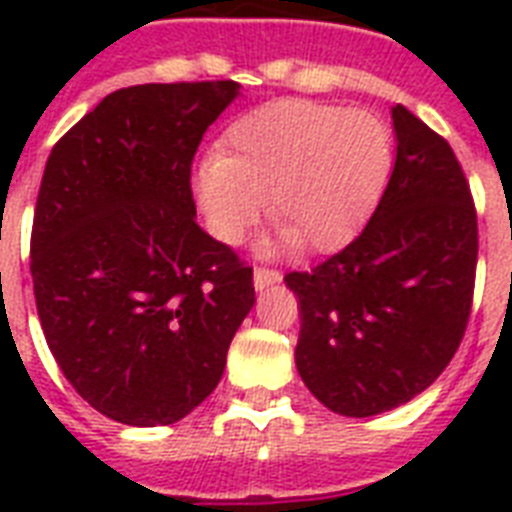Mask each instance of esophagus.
<instances>
[{"instance_id": "obj_1", "label": "esophagus", "mask_w": 512, "mask_h": 512, "mask_svg": "<svg viewBox=\"0 0 512 512\" xmlns=\"http://www.w3.org/2000/svg\"><path fill=\"white\" fill-rule=\"evenodd\" d=\"M281 273L273 271V268H265V265H257L255 268V287L265 289L271 287V284H279Z\"/></svg>"}]
</instances>
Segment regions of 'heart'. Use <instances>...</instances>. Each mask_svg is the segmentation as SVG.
I'll list each match as a JSON object with an SVG mask.
<instances>
[{"label":"heart","mask_w":512,"mask_h":512,"mask_svg":"<svg viewBox=\"0 0 512 512\" xmlns=\"http://www.w3.org/2000/svg\"><path fill=\"white\" fill-rule=\"evenodd\" d=\"M393 170V132L372 111L279 100L228 127L196 172L217 239L239 241L265 212L281 244L342 247L364 225Z\"/></svg>","instance_id":"b5f03b06"}]
</instances>
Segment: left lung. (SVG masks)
Segmentation results:
<instances>
[{
    "instance_id": "left-lung-1",
    "label": "left lung",
    "mask_w": 512,
    "mask_h": 512,
    "mask_svg": "<svg viewBox=\"0 0 512 512\" xmlns=\"http://www.w3.org/2000/svg\"><path fill=\"white\" fill-rule=\"evenodd\" d=\"M396 164L369 223L311 271L284 276L300 305L295 364L313 396L372 417L436 382L468 329L478 220L452 146L398 103Z\"/></svg>"
}]
</instances>
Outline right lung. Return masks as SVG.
Wrapping results in <instances>:
<instances>
[{"label": "right lung", "instance_id": "add662e5", "mask_svg": "<svg viewBox=\"0 0 512 512\" xmlns=\"http://www.w3.org/2000/svg\"><path fill=\"white\" fill-rule=\"evenodd\" d=\"M239 84H138L55 143L31 228L44 340L79 396L135 428L217 388L255 305L252 268L196 225L193 156Z\"/></svg>", "mask_w": 512, "mask_h": 512}]
</instances>
